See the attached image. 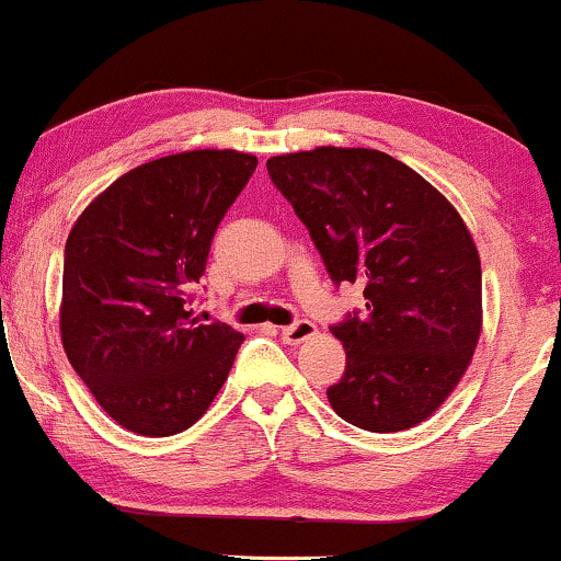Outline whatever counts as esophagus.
<instances>
[{
    "label": "esophagus",
    "instance_id": "esophagus-1",
    "mask_svg": "<svg viewBox=\"0 0 561 561\" xmlns=\"http://www.w3.org/2000/svg\"><path fill=\"white\" fill-rule=\"evenodd\" d=\"M314 335H317V328H314V322H309V320H296L294 324H286V328H280V337L288 345H299V343L309 341V337H314Z\"/></svg>",
    "mask_w": 561,
    "mask_h": 561
}]
</instances>
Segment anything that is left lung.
<instances>
[{
	"instance_id": "obj_1",
	"label": "left lung",
	"mask_w": 561,
	"mask_h": 561,
	"mask_svg": "<svg viewBox=\"0 0 561 561\" xmlns=\"http://www.w3.org/2000/svg\"><path fill=\"white\" fill-rule=\"evenodd\" d=\"M267 174L335 286H364V312L330 328L345 348L343 377L328 387L333 411L379 434L421 424L466 375L481 335V260L458 210L369 148L275 156Z\"/></svg>"
}]
</instances>
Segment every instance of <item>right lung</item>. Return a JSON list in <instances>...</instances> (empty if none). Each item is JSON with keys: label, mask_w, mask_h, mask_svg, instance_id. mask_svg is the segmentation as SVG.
Instances as JSON below:
<instances>
[{"label": "right lung", "mask_w": 561, "mask_h": 561, "mask_svg": "<svg viewBox=\"0 0 561 561\" xmlns=\"http://www.w3.org/2000/svg\"><path fill=\"white\" fill-rule=\"evenodd\" d=\"M254 169L257 158L237 150L158 158L116 179L69 231L61 343L99 405L129 432H184L231 371L244 335L199 322L192 291Z\"/></svg>", "instance_id": "1"}]
</instances>
